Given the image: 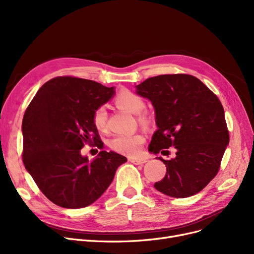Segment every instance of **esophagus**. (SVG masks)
<instances>
[{
  "mask_svg": "<svg viewBox=\"0 0 254 254\" xmlns=\"http://www.w3.org/2000/svg\"><path fill=\"white\" fill-rule=\"evenodd\" d=\"M129 162L135 165H143L146 163V159L144 158H129Z\"/></svg>",
  "mask_w": 254,
  "mask_h": 254,
  "instance_id": "1",
  "label": "esophagus"
}]
</instances>
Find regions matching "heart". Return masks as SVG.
<instances>
[{"mask_svg":"<svg viewBox=\"0 0 254 254\" xmlns=\"http://www.w3.org/2000/svg\"><path fill=\"white\" fill-rule=\"evenodd\" d=\"M115 103L120 108L126 109L131 113L138 114V120L140 124L148 126L151 124V116L144 112L145 101L137 93L123 90L115 98ZM107 119L108 113L104 106H100L92 113V124L97 129L104 131L107 128ZM145 141V138L141 134H118L115 135L109 142L110 147L119 153L135 155L140 152V149Z\"/></svg>","mask_w":254,"mask_h":254,"instance_id":"heart-1","label":"heart"}]
</instances>
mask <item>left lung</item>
Here are the masks:
<instances>
[{
    "instance_id": "left-lung-1",
    "label": "left lung",
    "mask_w": 254,
    "mask_h": 254,
    "mask_svg": "<svg viewBox=\"0 0 254 254\" xmlns=\"http://www.w3.org/2000/svg\"><path fill=\"white\" fill-rule=\"evenodd\" d=\"M137 93L151 101L157 130L149 151L176 157L159 159L166 176L154 188L169 196L188 197L201 191L214 178L230 142L223 107L199 79L188 74H166L146 79Z\"/></svg>"
}]
</instances>
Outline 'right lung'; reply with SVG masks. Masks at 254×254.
Wrapping results in <instances>:
<instances>
[{"label":"right lung","mask_w":254,"mask_h":254,"mask_svg":"<svg viewBox=\"0 0 254 254\" xmlns=\"http://www.w3.org/2000/svg\"><path fill=\"white\" fill-rule=\"evenodd\" d=\"M92 80L60 76L44 83L22 119V161L39 190L63 208H83L105 192L127 157L101 151L92 162L81 155L88 144L103 149L92 113L114 95Z\"/></svg>","instance_id":"1"}]
</instances>
